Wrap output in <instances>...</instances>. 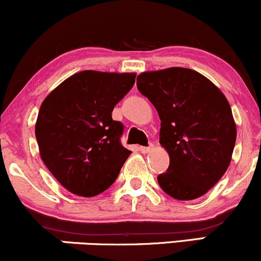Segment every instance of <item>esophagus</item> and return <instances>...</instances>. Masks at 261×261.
Returning a JSON list of instances; mask_svg holds the SVG:
<instances>
[{
  "mask_svg": "<svg viewBox=\"0 0 261 261\" xmlns=\"http://www.w3.org/2000/svg\"><path fill=\"white\" fill-rule=\"evenodd\" d=\"M140 149V152L141 153H143V154H146V153H149V152L152 151V149H153V146H148V147H143V146H141V147L139 148Z\"/></svg>",
  "mask_w": 261,
  "mask_h": 261,
  "instance_id": "obj_1",
  "label": "esophagus"
}]
</instances>
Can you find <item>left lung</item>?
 Returning a JSON list of instances; mask_svg holds the SVG:
<instances>
[{"label":"left lung","mask_w":261,"mask_h":261,"mask_svg":"<svg viewBox=\"0 0 261 261\" xmlns=\"http://www.w3.org/2000/svg\"><path fill=\"white\" fill-rule=\"evenodd\" d=\"M136 81L158 112L160 143L169 154L168 169L157 178L162 190L176 200L205 195L232 160L237 126L228 100L190 68L147 71Z\"/></svg>","instance_id":"left-lung-1"}]
</instances>
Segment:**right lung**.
<instances>
[{"label": "right lung", "mask_w": 261, "mask_h": 261, "mask_svg": "<svg viewBox=\"0 0 261 261\" xmlns=\"http://www.w3.org/2000/svg\"><path fill=\"white\" fill-rule=\"evenodd\" d=\"M136 73L86 70L68 77L41 103L35 122L40 157L74 195L92 197L118 178L131 151L114 107L133 88Z\"/></svg>", "instance_id": "obj_1"}]
</instances>
